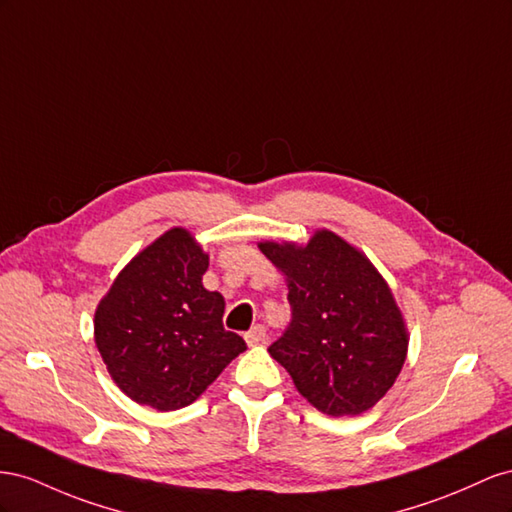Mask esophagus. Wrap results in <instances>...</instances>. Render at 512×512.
I'll return each instance as SVG.
<instances>
[{"label": "esophagus", "mask_w": 512, "mask_h": 512, "mask_svg": "<svg viewBox=\"0 0 512 512\" xmlns=\"http://www.w3.org/2000/svg\"><path fill=\"white\" fill-rule=\"evenodd\" d=\"M244 339H246V343H248V345H259V343H264V341H266V326H261V324L253 326L251 330H248V332L244 334Z\"/></svg>", "instance_id": "obj_1"}]
</instances>
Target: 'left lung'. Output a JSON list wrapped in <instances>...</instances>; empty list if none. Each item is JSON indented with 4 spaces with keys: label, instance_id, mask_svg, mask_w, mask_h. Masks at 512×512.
Masks as SVG:
<instances>
[{
    "label": "left lung",
    "instance_id": "8db88e82",
    "mask_svg": "<svg viewBox=\"0 0 512 512\" xmlns=\"http://www.w3.org/2000/svg\"><path fill=\"white\" fill-rule=\"evenodd\" d=\"M287 276L291 319L268 352L298 392L328 416H358L394 384L407 330L392 291L371 261L332 231L306 246L261 242Z\"/></svg>",
    "mask_w": 512,
    "mask_h": 512
}]
</instances>
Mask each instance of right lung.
<instances>
[{"label": "right lung", "mask_w": 512, "mask_h": 512, "mask_svg": "<svg viewBox=\"0 0 512 512\" xmlns=\"http://www.w3.org/2000/svg\"><path fill=\"white\" fill-rule=\"evenodd\" d=\"M208 255L186 229H169L113 281L94 317L113 382L158 412L191 405L246 349L223 328L225 298L201 285Z\"/></svg>", "instance_id": "right-lung-1"}]
</instances>
